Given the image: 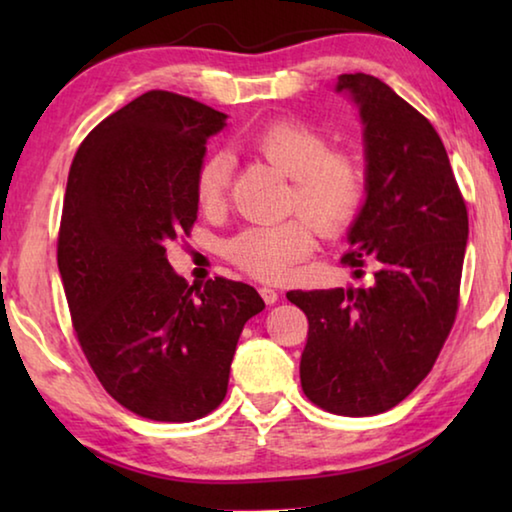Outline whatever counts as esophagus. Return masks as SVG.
<instances>
[{"mask_svg":"<svg viewBox=\"0 0 512 512\" xmlns=\"http://www.w3.org/2000/svg\"><path fill=\"white\" fill-rule=\"evenodd\" d=\"M259 296L264 298L266 305H275L277 298H280V293H277L273 287H259Z\"/></svg>","mask_w":512,"mask_h":512,"instance_id":"34e87169","label":"esophagus"}]
</instances>
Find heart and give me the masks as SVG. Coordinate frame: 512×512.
Returning a JSON list of instances; mask_svg holds the SVG:
<instances>
[{
	"instance_id": "obj_1",
	"label": "heart",
	"mask_w": 512,
	"mask_h": 512,
	"mask_svg": "<svg viewBox=\"0 0 512 512\" xmlns=\"http://www.w3.org/2000/svg\"><path fill=\"white\" fill-rule=\"evenodd\" d=\"M248 144L287 173L289 210L312 221L293 216L282 223L250 225L225 244V255L241 271L277 280L314 250V228L325 237L350 228L366 201L368 176L357 155L329 149V137L305 121H271L250 135ZM230 176L232 158L225 151H214L198 164L194 196L203 212H216L225 203Z\"/></svg>"
}]
</instances>
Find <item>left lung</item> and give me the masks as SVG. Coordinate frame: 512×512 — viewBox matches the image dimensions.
Wrapping results in <instances>:
<instances>
[{"instance_id":"1","label":"left lung","mask_w":512,"mask_h":512,"mask_svg":"<svg viewBox=\"0 0 512 512\" xmlns=\"http://www.w3.org/2000/svg\"><path fill=\"white\" fill-rule=\"evenodd\" d=\"M359 106L368 196L350 228L359 287L289 291L309 320L302 391L336 415L384 413L429 375L458 311L467 207L445 144L370 74H341Z\"/></svg>"}]
</instances>
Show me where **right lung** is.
<instances>
[{
    "instance_id": "obj_1",
    "label": "right lung",
    "mask_w": 512,
    "mask_h": 512,
    "mask_svg": "<svg viewBox=\"0 0 512 512\" xmlns=\"http://www.w3.org/2000/svg\"><path fill=\"white\" fill-rule=\"evenodd\" d=\"M223 126V112L151 90L94 126L69 167L58 271L76 339L110 397L149 420L212 413L241 329L264 309L250 284L189 287L167 259L194 228L196 171Z\"/></svg>"
}]
</instances>
